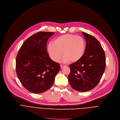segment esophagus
<instances>
[{"label":"esophagus","mask_w":120,"mask_h":120,"mask_svg":"<svg viewBox=\"0 0 120 120\" xmlns=\"http://www.w3.org/2000/svg\"><path fill=\"white\" fill-rule=\"evenodd\" d=\"M60 68H63L64 67H65V65H60Z\"/></svg>","instance_id":"esophagus-1"}]
</instances>
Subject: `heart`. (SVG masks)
I'll return each instance as SVG.
<instances>
[{
	"label": "heart",
	"mask_w": 120,
	"mask_h": 120,
	"mask_svg": "<svg viewBox=\"0 0 120 120\" xmlns=\"http://www.w3.org/2000/svg\"><path fill=\"white\" fill-rule=\"evenodd\" d=\"M86 49V42L81 36L73 34H66L55 38L53 43L47 46V52L51 59L58 62L62 54L64 62H76L84 56Z\"/></svg>",
	"instance_id": "b5f03b06"
}]
</instances>
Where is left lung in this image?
I'll list each match as a JSON object with an SVG mask.
<instances>
[{"mask_svg": "<svg viewBox=\"0 0 120 120\" xmlns=\"http://www.w3.org/2000/svg\"><path fill=\"white\" fill-rule=\"evenodd\" d=\"M86 41V49L83 57L69 65L68 77L70 85L79 92L92 90L96 86L104 73L105 56L99 41L94 36L82 32Z\"/></svg>", "mask_w": 120, "mask_h": 120, "instance_id": "8db88e82", "label": "left lung"}]
</instances>
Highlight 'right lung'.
<instances>
[{
	"mask_svg": "<svg viewBox=\"0 0 120 120\" xmlns=\"http://www.w3.org/2000/svg\"><path fill=\"white\" fill-rule=\"evenodd\" d=\"M54 33L40 32L24 42L16 58V72L22 85L29 91L40 94L50 89L60 67L47 52L48 39Z\"/></svg>",
	"mask_w": 120,
	"mask_h": 120,
	"instance_id": "add662e5",
	"label": "right lung"
}]
</instances>
